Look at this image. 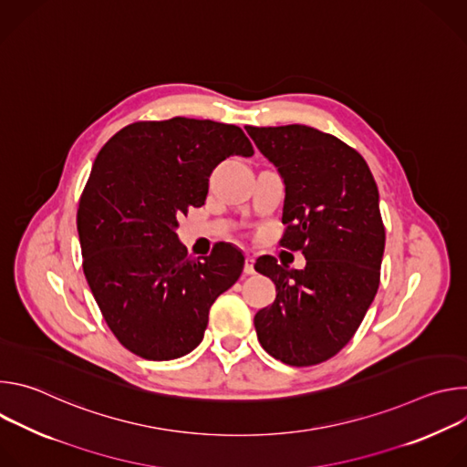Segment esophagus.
<instances>
[{
    "label": "esophagus",
    "instance_id": "1",
    "mask_svg": "<svg viewBox=\"0 0 467 467\" xmlns=\"http://www.w3.org/2000/svg\"><path fill=\"white\" fill-rule=\"evenodd\" d=\"M244 274H245V275H253V274H254V258H253V256H245Z\"/></svg>",
    "mask_w": 467,
    "mask_h": 467
}]
</instances>
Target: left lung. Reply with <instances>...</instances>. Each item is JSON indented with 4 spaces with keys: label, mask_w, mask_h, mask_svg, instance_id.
I'll return each instance as SVG.
<instances>
[{
    "label": "left lung",
    "mask_w": 467,
    "mask_h": 467,
    "mask_svg": "<svg viewBox=\"0 0 467 467\" xmlns=\"http://www.w3.org/2000/svg\"><path fill=\"white\" fill-rule=\"evenodd\" d=\"M285 181L283 245L303 270L274 256L254 270L275 283V301L254 316L260 346L303 368L335 357L353 338L380 283L384 225L375 179L358 151L308 125L245 127Z\"/></svg>",
    "instance_id": "1"
}]
</instances>
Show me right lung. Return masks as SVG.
I'll return each mask as SVG.
<instances>
[{"mask_svg": "<svg viewBox=\"0 0 467 467\" xmlns=\"http://www.w3.org/2000/svg\"><path fill=\"white\" fill-rule=\"evenodd\" d=\"M253 153L240 127L181 116L130 123L101 148L78 211L83 272L130 353L173 360L202 344L209 310L238 281L244 254L220 244L190 258L177 220L205 203L222 161Z\"/></svg>", "mask_w": 467, "mask_h": 467, "instance_id": "right-lung-1", "label": "right lung"}]
</instances>
